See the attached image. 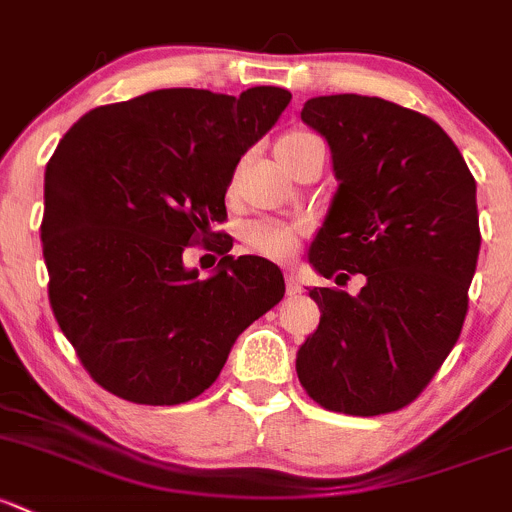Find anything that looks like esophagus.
<instances>
[{
    "instance_id": "1",
    "label": "esophagus",
    "mask_w": 512,
    "mask_h": 512,
    "mask_svg": "<svg viewBox=\"0 0 512 512\" xmlns=\"http://www.w3.org/2000/svg\"><path fill=\"white\" fill-rule=\"evenodd\" d=\"M284 287H287V297H297L301 292V284L294 274H287V277H284Z\"/></svg>"
}]
</instances>
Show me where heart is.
I'll return each instance as SVG.
<instances>
[{
  "instance_id": "b5f03b06",
  "label": "heart",
  "mask_w": 512,
  "mask_h": 512,
  "mask_svg": "<svg viewBox=\"0 0 512 512\" xmlns=\"http://www.w3.org/2000/svg\"><path fill=\"white\" fill-rule=\"evenodd\" d=\"M309 152H324V142L316 137L314 132L306 129H289L282 134L277 142V157L282 166L292 164L294 159L304 157ZM301 238V228L297 225L279 223V220H255L247 225L245 242L260 255L270 257V260H287L294 250H297Z\"/></svg>"
}]
</instances>
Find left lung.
Here are the masks:
<instances>
[{"mask_svg": "<svg viewBox=\"0 0 512 512\" xmlns=\"http://www.w3.org/2000/svg\"><path fill=\"white\" fill-rule=\"evenodd\" d=\"M301 120L341 181L309 262L365 284L355 297L309 289L321 321L297 353L299 383L331 412H397L459 341L481 247L476 181L437 122L390 100L321 95Z\"/></svg>", "mask_w": 512, "mask_h": 512, "instance_id": "obj_1", "label": "left lung"}]
</instances>
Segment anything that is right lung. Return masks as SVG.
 Listing matches in <instances>:
<instances>
[{
  "mask_svg": "<svg viewBox=\"0 0 512 512\" xmlns=\"http://www.w3.org/2000/svg\"><path fill=\"white\" fill-rule=\"evenodd\" d=\"M292 93L169 88L85 112L48 159L41 242L48 301L90 378L137 405H181L215 383L235 338L284 297L265 257L184 250L223 223L242 154ZM220 235V233H213Z\"/></svg>",
  "mask_w": 512,
  "mask_h": 512,
  "instance_id": "obj_1",
  "label": "right lung"
}]
</instances>
